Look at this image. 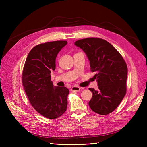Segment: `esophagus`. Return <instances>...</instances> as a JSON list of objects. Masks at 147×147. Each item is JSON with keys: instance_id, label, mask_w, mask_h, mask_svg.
<instances>
[{"instance_id": "34e87169", "label": "esophagus", "mask_w": 147, "mask_h": 147, "mask_svg": "<svg viewBox=\"0 0 147 147\" xmlns=\"http://www.w3.org/2000/svg\"><path fill=\"white\" fill-rule=\"evenodd\" d=\"M80 90H81V88H80L78 86H74L72 87V88H71V91H75V92H78Z\"/></svg>"}]
</instances>
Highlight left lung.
<instances>
[{"label":"left lung","mask_w":147,"mask_h":147,"mask_svg":"<svg viewBox=\"0 0 147 147\" xmlns=\"http://www.w3.org/2000/svg\"><path fill=\"white\" fill-rule=\"evenodd\" d=\"M85 53L98 90L89 88L92 97L89 102L94 112L105 115L112 112L121 103L126 92L127 65L120 53L104 39L87 38L75 42Z\"/></svg>","instance_id":"1"}]
</instances>
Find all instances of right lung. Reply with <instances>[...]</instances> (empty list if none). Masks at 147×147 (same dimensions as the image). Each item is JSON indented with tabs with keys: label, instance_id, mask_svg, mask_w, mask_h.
<instances>
[{
	"label": "right lung",
	"instance_id": "1",
	"mask_svg": "<svg viewBox=\"0 0 147 147\" xmlns=\"http://www.w3.org/2000/svg\"><path fill=\"white\" fill-rule=\"evenodd\" d=\"M67 41L44 43L34 47L26 58L23 72V85L35 110L42 116L56 119L64 113L69 90L55 86L51 72L56 69V58Z\"/></svg>",
	"mask_w": 147,
	"mask_h": 147
}]
</instances>
